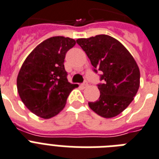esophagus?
I'll return each instance as SVG.
<instances>
[{
  "instance_id": "obj_1",
  "label": "esophagus",
  "mask_w": 159,
  "mask_h": 159,
  "mask_svg": "<svg viewBox=\"0 0 159 159\" xmlns=\"http://www.w3.org/2000/svg\"><path fill=\"white\" fill-rule=\"evenodd\" d=\"M87 86H88V83H87L86 82H83L82 84H81V87H82V88H83V89L86 88Z\"/></svg>"
}]
</instances>
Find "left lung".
Returning <instances> with one entry per match:
<instances>
[{"mask_svg": "<svg viewBox=\"0 0 159 159\" xmlns=\"http://www.w3.org/2000/svg\"><path fill=\"white\" fill-rule=\"evenodd\" d=\"M77 43L86 52L94 70L102 71L98 85L100 95L88 105L105 118L116 117L128 107L140 87V69L131 53L117 39L108 35L79 38Z\"/></svg>", "mask_w": 159, "mask_h": 159, "instance_id": "left-lung-1", "label": "left lung"}]
</instances>
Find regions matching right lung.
Wrapping results in <instances>:
<instances>
[{
  "mask_svg": "<svg viewBox=\"0 0 159 159\" xmlns=\"http://www.w3.org/2000/svg\"><path fill=\"white\" fill-rule=\"evenodd\" d=\"M75 44L69 37H50L24 60L17 77V89L24 105L38 117L49 119L57 115L77 86L68 82L64 65L67 51Z\"/></svg>",
  "mask_w": 159,
  "mask_h": 159,
  "instance_id": "1",
  "label": "right lung"
}]
</instances>
